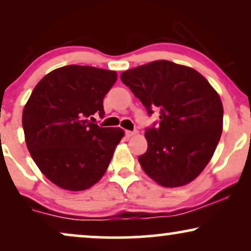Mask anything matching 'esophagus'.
I'll return each instance as SVG.
<instances>
[{
	"instance_id": "obj_1",
	"label": "esophagus",
	"mask_w": 251,
	"mask_h": 251,
	"mask_svg": "<svg viewBox=\"0 0 251 251\" xmlns=\"http://www.w3.org/2000/svg\"><path fill=\"white\" fill-rule=\"evenodd\" d=\"M125 133H126V137H132L133 135H136L137 131H130V130H126Z\"/></svg>"
}]
</instances>
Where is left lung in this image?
<instances>
[{
    "label": "left lung",
    "mask_w": 251,
    "mask_h": 251,
    "mask_svg": "<svg viewBox=\"0 0 251 251\" xmlns=\"http://www.w3.org/2000/svg\"><path fill=\"white\" fill-rule=\"evenodd\" d=\"M121 81L159 122L145 130L143 170L166 187L195 179L214 155L223 130V104L210 83L193 68L156 60L123 72Z\"/></svg>",
    "instance_id": "left-lung-1"
}]
</instances>
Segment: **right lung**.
Returning <instances> with one entry per match:
<instances>
[{
    "label": "right lung",
    "mask_w": 251,
    "mask_h": 251,
    "mask_svg": "<svg viewBox=\"0 0 251 251\" xmlns=\"http://www.w3.org/2000/svg\"><path fill=\"white\" fill-rule=\"evenodd\" d=\"M114 71L70 65L46 75L23 111L26 145L48 179L68 191L91 187L107 170L125 135L120 128L91 122L105 115V95L116 82Z\"/></svg>",
    "instance_id": "obj_1"
}]
</instances>
